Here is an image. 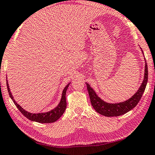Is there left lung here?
Wrapping results in <instances>:
<instances>
[{
    "label": "left lung",
    "instance_id": "left-lung-1",
    "mask_svg": "<svg viewBox=\"0 0 155 155\" xmlns=\"http://www.w3.org/2000/svg\"><path fill=\"white\" fill-rule=\"evenodd\" d=\"M148 66H147V63L146 61L144 79L143 82L141 84V87H139V90L129 100L124 101V102H120L117 104H109L104 101L96 95L95 91L90 87V85L86 83L87 86L88 94H89L91 103L92 104L93 108L97 113L101 114V115L106 117H117L128 113V111H130L132 109L135 108L137 105L139 101H140L142 95H143L144 91H145L147 82H148Z\"/></svg>",
    "mask_w": 155,
    "mask_h": 155
}]
</instances>
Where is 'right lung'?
Segmentation results:
<instances>
[{
  "label": "right lung",
  "mask_w": 155,
  "mask_h": 155,
  "mask_svg": "<svg viewBox=\"0 0 155 155\" xmlns=\"http://www.w3.org/2000/svg\"><path fill=\"white\" fill-rule=\"evenodd\" d=\"M69 84L66 86L65 88H64L62 95V98H61V101L59 104L58 105L56 108H55L54 110L49 111L47 113H37V114H33L27 112L25 110H24L21 106L18 104L16 102V101L14 100L13 96L12 95V93L10 92L9 88L8 83L7 82V91H8L9 97H11L12 101H14V104L16 106V107L18 108V110L21 112V113L25 117H26L27 119H29L31 121H34L36 122L42 123V124H47V123H53L55 122V121H57L61 116L63 115V113H64L67 108V101H66V92L68 87Z\"/></svg>",
  "instance_id": "1"
}]
</instances>
